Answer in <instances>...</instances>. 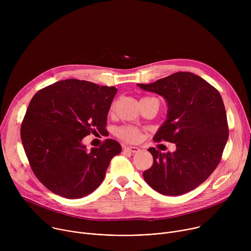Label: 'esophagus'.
<instances>
[{
	"instance_id": "34e87169",
	"label": "esophagus",
	"mask_w": 251,
	"mask_h": 251,
	"mask_svg": "<svg viewBox=\"0 0 251 251\" xmlns=\"http://www.w3.org/2000/svg\"><path fill=\"white\" fill-rule=\"evenodd\" d=\"M123 149H124V151H127V152H130V153H137V152H139V148L138 147H133V146H130V147H123Z\"/></svg>"
}]
</instances>
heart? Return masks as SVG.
Returning a JSON list of instances; mask_svg holds the SVG:
<instances>
[{
  "label": "heart",
  "instance_id": "b5f03b06",
  "mask_svg": "<svg viewBox=\"0 0 251 251\" xmlns=\"http://www.w3.org/2000/svg\"><path fill=\"white\" fill-rule=\"evenodd\" d=\"M143 99H147V98H143ZM114 108H115V102L111 104L110 109L113 110ZM115 135L125 142L135 143L139 141V139L141 138V131L137 127L132 125H122L116 128Z\"/></svg>",
  "mask_w": 251,
  "mask_h": 251
}]
</instances>
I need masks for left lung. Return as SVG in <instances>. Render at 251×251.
<instances>
[{
    "instance_id": "1",
    "label": "left lung",
    "mask_w": 251,
    "mask_h": 251,
    "mask_svg": "<svg viewBox=\"0 0 251 251\" xmlns=\"http://www.w3.org/2000/svg\"><path fill=\"white\" fill-rule=\"evenodd\" d=\"M138 86L167 100V120L153 140L175 143L176 147L175 152L163 154L149 148L153 165L143 173L144 180L166 196H180L196 189L220 164L228 139L220 92L201 77L185 71Z\"/></svg>"
}]
</instances>
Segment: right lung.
<instances>
[{
  "label": "right lung",
  "instance_id": "1",
  "mask_svg": "<svg viewBox=\"0 0 251 251\" xmlns=\"http://www.w3.org/2000/svg\"><path fill=\"white\" fill-rule=\"evenodd\" d=\"M114 86L66 79L33 95L21 126V138L29 166L50 192L66 199H80L102 183L111 159L122 148L106 139L87 151L82 139L104 134Z\"/></svg>",
  "mask_w": 251,
  "mask_h": 251
}]
</instances>
